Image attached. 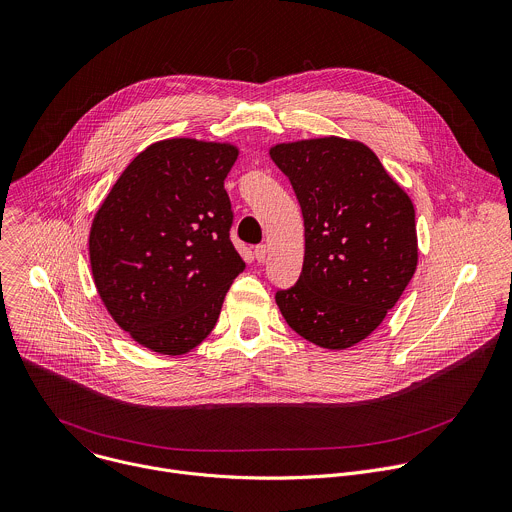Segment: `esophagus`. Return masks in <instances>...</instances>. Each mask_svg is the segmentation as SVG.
I'll list each match as a JSON object with an SVG mask.
<instances>
[{"mask_svg":"<svg viewBox=\"0 0 512 512\" xmlns=\"http://www.w3.org/2000/svg\"><path fill=\"white\" fill-rule=\"evenodd\" d=\"M267 253H269L267 245H257V247H255V257H257L259 263H265V261H267Z\"/></svg>","mask_w":512,"mask_h":512,"instance_id":"1","label":"esophagus"}]
</instances>
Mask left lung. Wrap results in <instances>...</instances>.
Here are the masks:
<instances>
[{"mask_svg": "<svg viewBox=\"0 0 512 512\" xmlns=\"http://www.w3.org/2000/svg\"><path fill=\"white\" fill-rule=\"evenodd\" d=\"M269 156L291 181L305 227L299 281L277 291V307L307 342L348 350L376 331L416 271L412 199L354 138L279 142Z\"/></svg>", "mask_w": 512, "mask_h": 512, "instance_id": "1", "label": "left lung"}]
</instances>
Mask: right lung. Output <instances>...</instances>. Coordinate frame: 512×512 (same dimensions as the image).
Instances as JSON below:
<instances>
[{"label":"right lung","instance_id":"1","mask_svg":"<svg viewBox=\"0 0 512 512\" xmlns=\"http://www.w3.org/2000/svg\"><path fill=\"white\" fill-rule=\"evenodd\" d=\"M233 142L166 138L138 152L98 207L88 239L96 291L140 346L183 356L213 331L245 261L225 179Z\"/></svg>","mask_w":512,"mask_h":512}]
</instances>
